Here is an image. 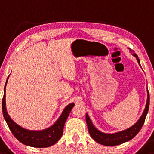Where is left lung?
I'll list each match as a JSON object with an SVG mask.
<instances>
[{"mask_svg": "<svg viewBox=\"0 0 154 154\" xmlns=\"http://www.w3.org/2000/svg\"><path fill=\"white\" fill-rule=\"evenodd\" d=\"M129 51L131 52H133V51L131 49H129ZM134 57H135L137 59L138 64L140 66V60L138 58L137 55L134 53L133 54ZM141 67V66H140ZM148 92V97H147V103L146 108H145L144 111H143L142 116L139 120L137 121V123L134 125L132 126L130 128H128L125 130L121 131V132L113 133V134H107V133L102 132L98 130L94 126V124L91 122V119H89V116L87 113L86 115V124H87L88 129H89V132L90 134L91 137L100 144L103 145V146H118V145L122 144V143L127 142V141L132 140L133 137H135L137 134L140 132L141 128H142L143 124H144L145 120H146V117L147 113L148 112V108H149V103H150V97H149V92L148 90L147 91Z\"/></svg>", "mask_w": 154, "mask_h": 154, "instance_id": "obj_1", "label": "left lung"}]
</instances>
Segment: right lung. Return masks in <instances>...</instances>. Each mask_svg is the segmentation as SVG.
<instances>
[{"instance_id": "add662e5", "label": "right lung", "mask_w": 154, "mask_h": 154, "mask_svg": "<svg viewBox=\"0 0 154 154\" xmlns=\"http://www.w3.org/2000/svg\"><path fill=\"white\" fill-rule=\"evenodd\" d=\"M8 79L4 86V94L2 100L3 114L12 134L20 142L26 146L34 148H47L53 146L60 139L63 135V128L65 122L68 119L72 108L75 105L74 103H70L65 107L61 116L57 122L51 127L44 130L34 131L28 130L22 128L20 125L15 123L8 114L6 108V86Z\"/></svg>"}]
</instances>
